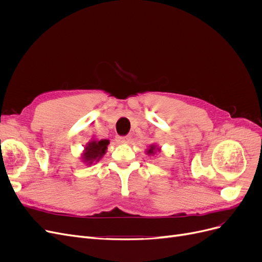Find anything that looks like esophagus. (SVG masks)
Listing matches in <instances>:
<instances>
[{
	"label": "esophagus",
	"instance_id": "obj_1",
	"mask_svg": "<svg viewBox=\"0 0 262 262\" xmlns=\"http://www.w3.org/2000/svg\"><path fill=\"white\" fill-rule=\"evenodd\" d=\"M118 142L119 143H129L130 142V138L129 137H119L118 138Z\"/></svg>",
	"mask_w": 262,
	"mask_h": 262
}]
</instances>
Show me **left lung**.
Returning a JSON list of instances; mask_svg holds the SVG:
<instances>
[{
  "label": "left lung",
  "instance_id": "1",
  "mask_svg": "<svg viewBox=\"0 0 262 262\" xmlns=\"http://www.w3.org/2000/svg\"><path fill=\"white\" fill-rule=\"evenodd\" d=\"M157 149H158V148H156L154 145H150V146H149V148L147 149V152H146V153H147L148 155H154V154L156 153V150H157Z\"/></svg>",
  "mask_w": 262,
  "mask_h": 262
}]
</instances>
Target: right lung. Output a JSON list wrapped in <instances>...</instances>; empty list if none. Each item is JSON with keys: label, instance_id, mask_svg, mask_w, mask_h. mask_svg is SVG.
I'll return each instance as SVG.
<instances>
[{"label": "right lung", "instance_id": "obj_1", "mask_svg": "<svg viewBox=\"0 0 262 262\" xmlns=\"http://www.w3.org/2000/svg\"><path fill=\"white\" fill-rule=\"evenodd\" d=\"M109 144L108 140L92 141L86 145L85 152L83 154V161L89 165H92L94 162H98L100 158L106 154V149Z\"/></svg>", "mask_w": 262, "mask_h": 262}]
</instances>
